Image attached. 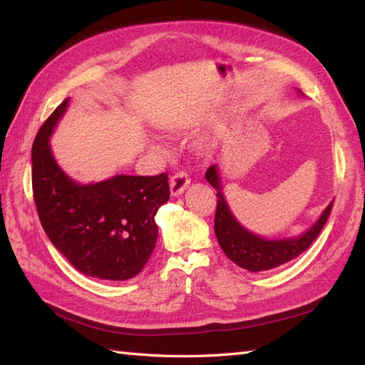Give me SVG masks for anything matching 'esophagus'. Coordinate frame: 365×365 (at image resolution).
Listing matches in <instances>:
<instances>
[{
    "instance_id": "esophagus-1",
    "label": "esophagus",
    "mask_w": 365,
    "mask_h": 365,
    "mask_svg": "<svg viewBox=\"0 0 365 365\" xmlns=\"http://www.w3.org/2000/svg\"><path fill=\"white\" fill-rule=\"evenodd\" d=\"M190 183H191L190 175L185 173V170H178V173H175L173 177H170V182H169L170 195L173 196L182 195V192L190 187Z\"/></svg>"
}]
</instances>
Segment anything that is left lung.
Segmentation results:
<instances>
[{"mask_svg": "<svg viewBox=\"0 0 365 365\" xmlns=\"http://www.w3.org/2000/svg\"><path fill=\"white\" fill-rule=\"evenodd\" d=\"M205 178L216 190V197H218L215 213V234L221 250L235 265L254 271V273L281 267L304 252L314 243V240L319 237L329 218L332 204H334V200H332L320 216V220L301 237L287 240H265L247 232L232 216L221 191L218 168L215 165L208 168Z\"/></svg>", "mask_w": 365, "mask_h": 365, "instance_id": "obj_1", "label": "left lung"}]
</instances>
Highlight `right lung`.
<instances>
[{
  "instance_id": "add662e5",
  "label": "right lung",
  "mask_w": 365,
  "mask_h": 365,
  "mask_svg": "<svg viewBox=\"0 0 365 365\" xmlns=\"http://www.w3.org/2000/svg\"><path fill=\"white\" fill-rule=\"evenodd\" d=\"M66 98L37 131L33 143V196L45 234L80 271L127 281L141 273L157 243L155 215L169 200L168 174L115 175L78 185L54 161L48 138L66 111Z\"/></svg>"
}]
</instances>
